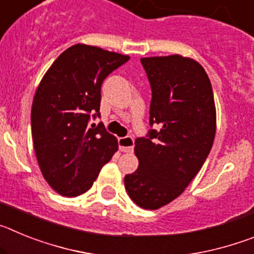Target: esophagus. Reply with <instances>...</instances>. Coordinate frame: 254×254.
Returning <instances> with one entry per match:
<instances>
[{"label":"esophagus","instance_id":"34e87169","mask_svg":"<svg viewBox=\"0 0 254 254\" xmlns=\"http://www.w3.org/2000/svg\"><path fill=\"white\" fill-rule=\"evenodd\" d=\"M118 143H120V149L121 151L123 152H131L133 150L134 146V141L131 136H126V137H121L118 140Z\"/></svg>","mask_w":254,"mask_h":254}]
</instances>
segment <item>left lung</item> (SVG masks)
I'll return each instance as SVG.
<instances>
[{
  "instance_id": "left-lung-1",
  "label": "left lung",
  "mask_w": 254,
  "mask_h": 254,
  "mask_svg": "<svg viewBox=\"0 0 254 254\" xmlns=\"http://www.w3.org/2000/svg\"><path fill=\"white\" fill-rule=\"evenodd\" d=\"M151 86L146 137L134 141L137 170L125 177L136 205L156 210L177 198L207 159L216 131L212 86L203 67L179 55L141 58Z\"/></svg>"
}]
</instances>
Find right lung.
Instances as JSON below:
<instances>
[{
	"label": "right lung",
	"mask_w": 254,
	"mask_h": 254,
	"mask_svg": "<svg viewBox=\"0 0 254 254\" xmlns=\"http://www.w3.org/2000/svg\"><path fill=\"white\" fill-rule=\"evenodd\" d=\"M129 60L116 52L76 44L53 62L31 107V136L44 179L57 193L75 197L93 186L118 150L100 117L102 84Z\"/></svg>",
	"instance_id": "add662e5"
}]
</instances>
